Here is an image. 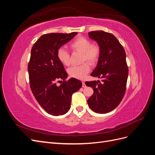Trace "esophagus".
<instances>
[{
    "label": "esophagus",
    "mask_w": 155,
    "mask_h": 155,
    "mask_svg": "<svg viewBox=\"0 0 155 155\" xmlns=\"http://www.w3.org/2000/svg\"><path fill=\"white\" fill-rule=\"evenodd\" d=\"M82 83H83V85H82V87H83V88H85V87H86V85H85V82L83 81V82H82Z\"/></svg>",
    "instance_id": "34e87169"
}]
</instances>
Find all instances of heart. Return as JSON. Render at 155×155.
Wrapping results in <instances>:
<instances>
[{
	"label": "heart",
	"mask_w": 155,
	"mask_h": 155,
	"mask_svg": "<svg viewBox=\"0 0 155 155\" xmlns=\"http://www.w3.org/2000/svg\"><path fill=\"white\" fill-rule=\"evenodd\" d=\"M70 47L74 51L82 53L81 61H87L91 64H94L100 56V48L97 46L92 45L90 40L83 37H78L70 44ZM57 56L59 61L65 66L70 64V55L68 51L64 48H60L57 51ZM90 66L85 63L79 66L70 67L68 72L70 76L83 79L90 71Z\"/></svg>",
	"instance_id": "1"
}]
</instances>
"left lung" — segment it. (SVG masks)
Masks as SVG:
<instances>
[{
  "label": "left lung",
  "instance_id": "1",
  "mask_svg": "<svg viewBox=\"0 0 155 155\" xmlns=\"http://www.w3.org/2000/svg\"><path fill=\"white\" fill-rule=\"evenodd\" d=\"M88 37L96 42L100 48L97 66L91 76L101 78V83L85 82L87 86L94 90L87 103L94 112L105 114L118 107L124 96L128 78L126 54L118 40L110 33L91 31Z\"/></svg>",
  "mask_w": 155,
  "mask_h": 155
}]
</instances>
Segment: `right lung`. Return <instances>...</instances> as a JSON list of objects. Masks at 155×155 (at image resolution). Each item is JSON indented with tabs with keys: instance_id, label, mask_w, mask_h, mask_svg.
<instances>
[{
	"instance_id": "1",
	"label": "right lung",
	"mask_w": 155,
	"mask_h": 155,
	"mask_svg": "<svg viewBox=\"0 0 155 155\" xmlns=\"http://www.w3.org/2000/svg\"><path fill=\"white\" fill-rule=\"evenodd\" d=\"M77 34L72 32L43 35L31 50L28 67L31 90L41 107L52 116L66 114L71 105L72 95L82 86L81 81L76 78L65 81L68 74L57 56L58 49ZM61 79L64 83L58 86L56 82Z\"/></svg>"
}]
</instances>
